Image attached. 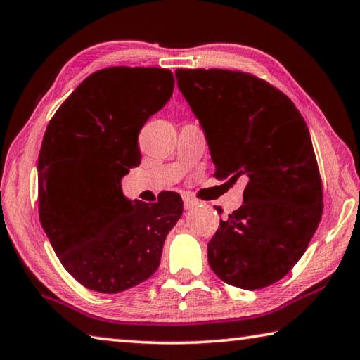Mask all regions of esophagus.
Here are the masks:
<instances>
[{
    "instance_id": "1",
    "label": "esophagus",
    "mask_w": 360,
    "mask_h": 360,
    "mask_svg": "<svg viewBox=\"0 0 360 360\" xmlns=\"http://www.w3.org/2000/svg\"><path fill=\"white\" fill-rule=\"evenodd\" d=\"M182 202H184V206H186L187 210H191V208H193V206L198 205L197 200H193L192 197H188V195H182Z\"/></svg>"
}]
</instances>
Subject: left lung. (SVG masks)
Returning <instances> with one entry per match:
<instances>
[{"mask_svg":"<svg viewBox=\"0 0 360 360\" xmlns=\"http://www.w3.org/2000/svg\"><path fill=\"white\" fill-rule=\"evenodd\" d=\"M178 87L202 125L214 176L248 179L243 205L208 243L224 283L262 289L292 270L322 216V186L307 122L262 79L229 70H178Z\"/></svg>","mask_w":360,"mask_h":360,"instance_id":"obj_1","label":"left lung"}]
</instances>
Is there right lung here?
Returning a JSON list of instances; mask_svg holds the SVG:
<instances>
[{
  "instance_id": "obj_1",
  "label": "right lung",
  "mask_w": 360,
  "mask_h": 360,
  "mask_svg": "<svg viewBox=\"0 0 360 360\" xmlns=\"http://www.w3.org/2000/svg\"><path fill=\"white\" fill-rule=\"evenodd\" d=\"M174 90L163 68L112 66L77 85L51 119L38 158L39 221L76 281L117 294L160 265L163 243L182 214L178 193L131 202L122 178L141 162L138 135Z\"/></svg>"
}]
</instances>
